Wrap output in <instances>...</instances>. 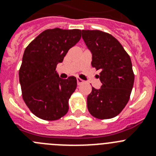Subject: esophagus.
I'll return each mask as SVG.
<instances>
[{"mask_svg":"<svg viewBox=\"0 0 156 156\" xmlns=\"http://www.w3.org/2000/svg\"><path fill=\"white\" fill-rule=\"evenodd\" d=\"M76 80H77V84L78 85L82 84L83 83V80H81L80 78H76Z\"/></svg>","mask_w":156,"mask_h":156,"instance_id":"obj_1","label":"esophagus"}]
</instances>
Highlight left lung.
Segmentation results:
<instances>
[{
	"instance_id": "obj_1",
	"label": "left lung",
	"mask_w": 156,
	"mask_h": 156,
	"mask_svg": "<svg viewBox=\"0 0 156 156\" xmlns=\"http://www.w3.org/2000/svg\"><path fill=\"white\" fill-rule=\"evenodd\" d=\"M82 38L91 52V66L100 70V89L92 87L88 111L95 118L111 119L120 113L129 99L134 74L129 55L111 34L82 30Z\"/></svg>"
}]
</instances>
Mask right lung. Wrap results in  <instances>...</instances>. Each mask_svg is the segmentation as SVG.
Masks as SVG:
<instances>
[{
    "mask_svg": "<svg viewBox=\"0 0 156 156\" xmlns=\"http://www.w3.org/2000/svg\"><path fill=\"white\" fill-rule=\"evenodd\" d=\"M80 38V30H46L25 49L19 73L23 98L40 119L56 120L67 113L76 79H61L56 66Z\"/></svg>",
    "mask_w": 156,
    "mask_h": 156,
    "instance_id": "1",
    "label": "right lung"
}]
</instances>
